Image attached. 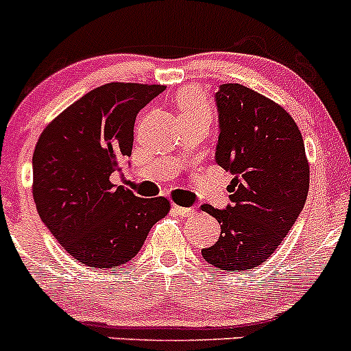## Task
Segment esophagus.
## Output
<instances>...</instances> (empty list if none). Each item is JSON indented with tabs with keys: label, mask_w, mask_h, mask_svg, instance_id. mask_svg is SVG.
I'll list each match as a JSON object with an SVG mask.
<instances>
[{
	"label": "esophagus",
	"mask_w": 351,
	"mask_h": 351,
	"mask_svg": "<svg viewBox=\"0 0 351 351\" xmlns=\"http://www.w3.org/2000/svg\"><path fill=\"white\" fill-rule=\"evenodd\" d=\"M173 210H175L178 215H182V217H193V215L196 213L193 208H184V206H178V205H173Z\"/></svg>",
	"instance_id": "obj_1"
}]
</instances>
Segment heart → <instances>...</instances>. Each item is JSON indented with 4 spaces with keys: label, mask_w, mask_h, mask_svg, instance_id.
I'll list each match as a JSON object with an SVG mask.
<instances>
[{
    "label": "heart",
    "mask_w": 351,
    "mask_h": 351,
    "mask_svg": "<svg viewBox=\"0 0 351 351\" xmlns=\"http://www.w3.org/2000/svg\"><path fill=\"white\" fill-rule=\"evenodd\" d=\"M176 108L180 118L210 117V101L202 90L188 86L176 95Z\"/></svg>",
    "instance_id": "heart-1"
}]
</instances>
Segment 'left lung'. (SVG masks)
Here are the masks:
<instances>
[{"instance_id": "8db88e82", "label": "left lung", "mask_w": 351, "mask_h": 351, "mask_svg": "<svg viewBox=\"0 0 351 351\" xmlns=\"http://www.w3.org/2000/svg\"><path fill=\"white\" fill-rule=\"evenodd\" d=\"M217 98V163L233 173L232 205L202 210L221 234L202 255L226 271H246L273 255L305 206L310 167L295 119L267 96L238 83L221 84Z\"/></svg>"}]
</instances>
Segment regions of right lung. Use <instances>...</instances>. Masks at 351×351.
Wrapping results in <instances>:
<instances>
[{
	"label": "right lung",
	"mask_w": 351,
	"mask_h": 351,
	"mask_svg": "<svg viewBox=\"0 0 351 351\" xmlns=\"http://www.w3.org/2000/svg\"><path fill=\"white\" fill-rule=\"evenodd\" d=\"M163 84L108 83L49 123L33 153V198L46 228L80 263L117 268L167 217L165 196L140 198L111 182L132 155L136 114Z\"/></svg>",
	"instance_id": "right-lung-1"
}]
</instances>
